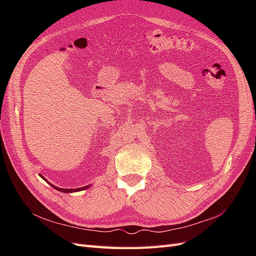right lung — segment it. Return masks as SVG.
I'll use <instances>...</instances> for the list:
<instances>
[{
    "label": "right lung",
    "instance_id": "add662e5",
    "mask_svg": "<svg viewBox=\"0 0 256 256\" xmlns=\"http://www.w3.org/2000/svg\"><path fill=\"white\" fill-rule=\"evenodd\" d=\"M40 176L42 178V180H44L46 182H47V180H46V178H44L42 174H40ZM48 184L51 186V187H53L54 189H56V190L60 191V192H63V193H72V192H78V191H82V190H85V189H88V188L90 187V184H88V186H85V187H82V188H76V189H63V188H58V187H56V186L52 184H51V182H48Z\"/></svg>",
    "mask_w": 256,
    "mask_h": 256
}]
</instances>
